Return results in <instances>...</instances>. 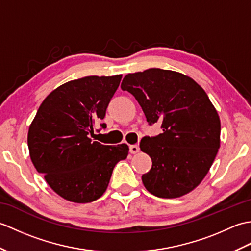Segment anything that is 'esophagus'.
I'll return each mask as SVG.
<instances>
[{"label": "esophagus", "mask_w": 251, "mask_h": 251, "mask_svg": "<svg viewBox=\"0 0 251 251\" xmlns=\"http://www.w3.org/2000/svg\"><path fill=\"white\" fill-rule=\"evenodd\" d=\"M129 152H130L131 154H136V153H138V152H139V147H138L137 145L130 146V147H129Z\"/></svg>", "instance_id": "esophagus-1"}]
</instances>
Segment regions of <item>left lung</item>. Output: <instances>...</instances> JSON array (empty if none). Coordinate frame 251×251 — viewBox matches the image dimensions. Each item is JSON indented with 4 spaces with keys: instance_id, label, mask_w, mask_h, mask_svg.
<instances>
[{
    "instance_id": "left-lung-1",
    "label": "left lung",
    "mask_w": 251,
    "mask_h": 251,
    "mask_svg": "<svg viewBox=\"0 0 251 251\" xmlns=\"http://www.w3.org/2000/svg\"><path fill=\"white\" fill-rule=\"evenodd\" d=\"M121 88L137 99L149 124L162 125V134L140 142L152 159L143 185L162 199L193 191L220 148V119L205 90L182 73L157 68L127 74Z\"/></svg>"
}]
</instances>
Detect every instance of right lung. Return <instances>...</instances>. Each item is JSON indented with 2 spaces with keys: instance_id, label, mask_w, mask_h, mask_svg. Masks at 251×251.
<instances>
[{
  "instance_id": "right-lung-1",
  "label": "right lung",
  "mask_w": 251,
  "mask_h": 251,
  "mask_svg": "<svg viewBox=\"0 0 251 251\" xmlns=\"http://www.w3.org/2000/svg\"><path fill=\"white\" fill-rule=\"evenodd\" d=\"M121 79L122 74L93 75L62 84L44 99L29 127L32 163L47 184L69 201L98 200L117 162L128 155L125 143L104 146L89 138L104 119ZM100 126L106 127L104 123Z\"/></svg>"
}]
</instances>
